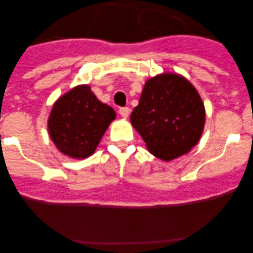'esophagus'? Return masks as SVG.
I'll return each instance as SVG.
<instances>
[{
    "mask_svg": "<svg viewBox=\"0 0 253 253\" xmlns=\"http://www.w3.org/2000/svg\"><path fill=\"white\" fill-rule=\"evenodd\" d=\"M129 108H127V106H125V108H120V110H119V112H120V115H121L122 117H125V119H126V117H128V115H129Z\"/></svg>",
    "mask_w": 253,
    "mask_h": 253,
    "instance_id": "34e87169",
    "label": "esophagus"
}]
</instances>
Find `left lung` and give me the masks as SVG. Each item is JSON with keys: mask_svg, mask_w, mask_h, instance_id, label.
I'll use <instances>...</instances> for the list:
<instances>
[{"mask_svg": "<svg viewBox=\"0 0 253 253\" xmlns=\"http://www.w3.org/2000/svg\"><path fill=\"white\" fill-rule=\"evenodd\" d=\"M206 111L200 94L183 77L164 73L147 81L132 126L153 155L169 162L190 152L202 136Z\"/></svg>", "mask_w": 253, "mask_h": 253, "instance_id": "obj_1", "label": "left lung"}]
</instances>
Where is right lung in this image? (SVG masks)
Wrapping results in <instances>:
<instances>
[{"label":"right lung","mask_w":253,"mask_h":253,"mask_svg":"<svg viewBox=\"0 0 253 253\" xmlns=\"http://www.w3.org/2000/svg\"><path fill=\"white\" fill-rule=\"evenodd\" d=\"M115 116L114 109L99 101L88 85H79L55 103L48 133L61 153L82 159L93 154Z\"/></svg>","instance_id":"add662e5"}]
</instances>
